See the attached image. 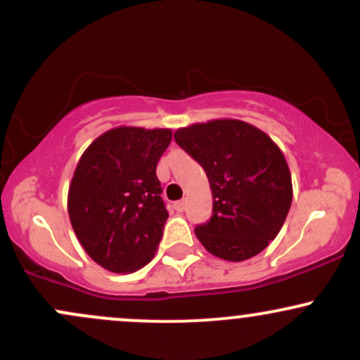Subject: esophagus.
<instances>
[{"instance_id":"obj_1","label":"esophagus","mask_w":360,"mask_h":360,"mask_svg":"<svg viewBox=\"0 0 360 360\" xmlns=\"http://www.w3.org/2000/svg\"><path fill=\"white\" fill-rule=\"evenodd\" d=\"M186 205H188V201H186V200H181V201H177V203H174V208L177 210V212H184V210H186Z\"/></svg>"}]
</instances>
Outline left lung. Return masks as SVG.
<instances>
[{
  "instance_id": "obj_1",
  "label": "left lung",
  "mask_w": 360,
  "mask_h": 360,
  "mask_svg": "<svg viewBox=\"0 0 360 360\" xmlns=\"http://www.w3.org/2000/svg\"><path fill=\"white\" fill-rule=\"evenodd\" d=\"M177 146L201 164L213 214L194 229L214 257L242 262L274 240L292 201L291 172L269 135L242 120L218 118L179 128Z\"/></svg>"
}]
</instances>
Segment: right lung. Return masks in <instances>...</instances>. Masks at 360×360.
<instances>
[{
    "label": "right lung",
    "mask_w": 360,
    "mask_h": 360,
    "mask_svg": "<svg viewBox=\"0 0 360 360\" xmlns=\"http://www.w3.org/2000/svg\"><path fill=\"white\" fill-rule=\"evenodd\" d=\"M171 140L169 128L117 127L82 152L69 184V220L106 271L130 274L154 259L169 217L155 167Z\"/></svg>",
    "instance_id": "right-lung-1"
}]
</instances>
